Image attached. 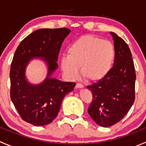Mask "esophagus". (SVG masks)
Returning <instances> with one entry per match:
<instances>
[{"label": "esophagus", "mask_w": 146, "mask_h": 146, "mask_svg": "<svg viewBox=\"0 0 146 146\" xmlns=\"http://www.w3.org/2000/svg\"><path fill=\"white\" fill-rule=\"evenodd\" d=\"M76 88H83V85L80 83H77L76 85Z\"/></svg>", "instance_id": "obj_1"}]
</instances>
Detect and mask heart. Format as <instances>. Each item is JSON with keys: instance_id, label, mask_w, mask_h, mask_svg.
<instances>
[{"instance_id": "obj_1", "label": "heart", "mask_w": 146, "mask_h": 146, "mask_svg": "<svg viewBox=\"0 0 146 146\" xmlns=\"http://www.w3.org/2000/svg\"><path fill=\"white\" fill-rule=\"evenodd\" d=\"M115 58L111 42L93 35H85L75 41L67 49V57L61 66L68 78H76L80 67L81 75L90 82L100 81L109 73Z\"/></svg>"}]
</instances>
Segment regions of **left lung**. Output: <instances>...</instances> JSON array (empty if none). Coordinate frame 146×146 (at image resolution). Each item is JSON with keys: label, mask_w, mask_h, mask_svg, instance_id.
<instances>
[{"label": "left lung", "mask_w": 146, "mask_h": 146, "mask_svg": "<svg viewBox=\"0 0 146 146\" xmlns=\"http://www.w3.org/2000/svg\"><path fill=\"white\" fill-rule=\"evenodd\" d=\"M111 34L115 48L114 66L102 80L87 86L92 95L88 114L103 127L120 121L135 100L136 76L131 53L122 38Z\"/></svg>", "instance_id": "obj_1"}]
</instances>
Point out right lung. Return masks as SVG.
Masks as SVG:
<instances>
[{
    "mask_svg": "<svg viewBox=\"0 0 146 146\" xmlns=\"http://www.w3.org/2000/svg\"><path fill=\"white\" fill-rule=\"evenodd\" d=\"M68 28L39 29L26 36L15 52L10 67V98L20 114L27 123L40 126L48 124L56 117L63 99L73 90L76 82L51 78L58 67L56 61ZM34 57L44 58L49 68L46 80L38 86L26 81L25 68Z\"/></svg>",
    "mask_w": 146,
    "mask_h": 146,
    "instance_id": "obj_1",
    "label": "right lung"
}]
</instances>
